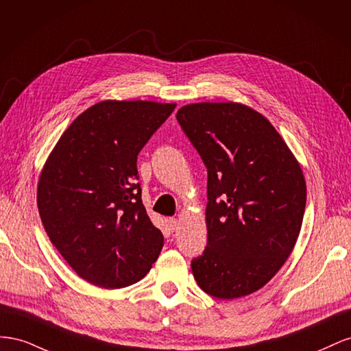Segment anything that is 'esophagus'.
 <instances>
[{"label":"esophagus","mask_w":351,"mask_h":351,"mask_svg":"<svg viewBox=\"0 0 351 351\" xmlns=\"http://www.w3.org/2000/svg\"><path fill=\"white\" fill-rule=\"evenodd\" d=\"M178 226H179V223H178V220L176 219H167V229L170 232H175L176 229H178Z\"/></svg>","instance_id":"34e87169"}]
</instances>
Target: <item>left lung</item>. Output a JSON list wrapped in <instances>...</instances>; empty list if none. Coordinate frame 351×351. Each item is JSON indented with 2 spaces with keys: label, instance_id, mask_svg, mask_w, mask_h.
I'll return each mask as SVG.
<instances>
[{
  "label": "left lung",
  "instance_id": "1",
  "mask_svg": "<svg viewBox=\"0 0 351 351\" xmlns=\"http://www.w3.org/2000/svg\"><path fill=\"white\" fill-rule=\"evenodd\" d=\"M176 119L207 167V247L191 262L195 281L216 298L252 294L295 245L302 167L269 120L244 104H188Z\"/></svg>",
  "mask_w": 351,
  "mask_h": 351
}]
</instances>
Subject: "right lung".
<instances>
[{
	"mask_svg": "<svg viewBox=\"0 0 351 351\" xmlns=\"http://www.w3.org/2000/svg\"><path fill=\"white\" fill-rule=\"evenodd\" d=\"M176 104L97 103L79 114L47 158L38 210L58 253L85 281L123 288L143 279L163 247L136 182V158Z\"/></svg>",
	"mask_w": 351,
	"mask_h": 351,
	"instance_id": "1",
	"label": "right lung"
}]
</instances>
